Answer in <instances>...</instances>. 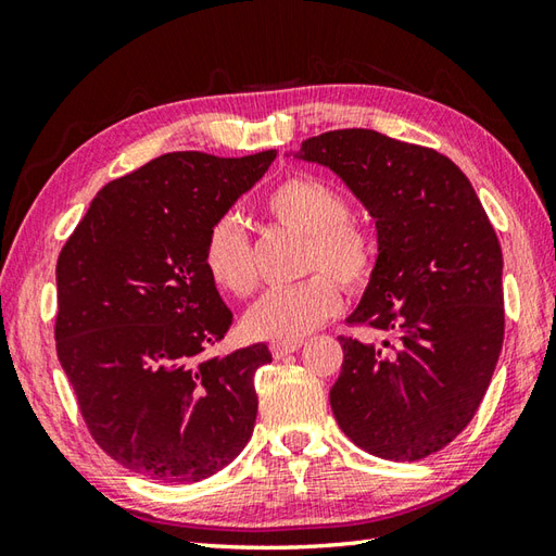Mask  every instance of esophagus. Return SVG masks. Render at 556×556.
Returning a JSON list of instances; mask_svg holds the SVG:
<instances>
[{
  "label": "esophagus",
  "mask_w": 556,
  "mask_h": 556,
  "mask_svg": "<svg viewBox=\"0 0 556 556\" xmlns=\"http://www.w3.org/2000/svg\"><path fill=\"white\" fill-rule=\"evenodd\" d=\"M303 346V339H289V341H271V356L275 358H285L289 353L299 351Z\"/></svg>",
  "instance_id": "1"
}]
</instances>
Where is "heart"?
I'll return each instance as SVG.
<instances>
[{"instance_id": "heart-1", "label": "heart", "mask_w": 556, "mask_h": 556, "mask_svg": "<svg viewBox=\"0 0 556 556\" xmlns=\"http://www.w3.org/2000/svg\"><path fill=\"white\" fill-rule=\"evenodd\" d=\"M267 210L285 227L308 236L305 267H323L346 287H361L370 277L375 245L368 231L349 222V205L332 186L311 176L289 179L267 198ZM205 267L215 285L243 296L255 285L248 239L233 217H222L205 239ZM317 271L296 285L271 287L248 305L243 327L248 334L289 341L305 337L341 308L337 281Z\"/></svg>"}]
</instances>
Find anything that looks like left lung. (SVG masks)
Returning <instances> with one entry per match:
<instances>
[{
    "instance_id": "8db88e82",
    "label": "left lung",
    "mask_w": 556,
    "mask_h": 556,
    "mask_svg": "<svg viewBox=\"0 0 556 556\" xmlns=\"http://www.w3.org/2000/svg\"><path fill=\"white\" fill-rule=\"evenodd\" d=\"M296 160L334 172L377 229V257L351 323L382 344L339 337L329 389L339 428L389 460L440 452L476 416L504 341L502 248L473 186L437 150L341 128L303 140Z\"/></svg>"
}]
</instances>
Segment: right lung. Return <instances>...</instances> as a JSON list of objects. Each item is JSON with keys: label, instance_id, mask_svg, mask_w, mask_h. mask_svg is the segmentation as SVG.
<instances>
[{"label": "right lung", "instance_id": "right-lung-1", "mask_svg": "<svg viewBox=\"0 0 556 556\" xmlns=\"http://www.w3.org/2000/svg\"><path fill=\"white\" fill-rule=\"evenodd\" d=\"M248 157L167 152L102 186L56 260V356L96 442L134 473L198 482L253 434L267 344L207 356L233 323L203 251L263 179Z\"/></svg>", "mask_w": 556, "mask_h": 556}]
</instances>
